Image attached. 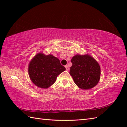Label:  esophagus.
Wrapping results in <instances>:
<instances>
[{
    "mask_svg": "<svg viewBox=\"0 0 127 127\" xmlns=\"http://www.w3.org/2000/svg\"><path fill=\"white\" fill-rule=\"evenodd\" d=\"M65 68H66V70L68 71V70H69V69L68 66V65H65Z\"/></svg>",
    "mask_w": 127,
    "mask_h": 127,
    "instance_id": "esophagus-1",
    "label": "esophagus"
}]
</instances>
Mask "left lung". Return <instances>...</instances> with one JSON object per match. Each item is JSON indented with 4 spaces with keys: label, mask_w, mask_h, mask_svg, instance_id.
<instances>
[{
    "label": "left lung",
    "mask_w": 127,
    "mask_h": 127,
    "mask_svg": "<svg viewBox=\"0 0 127 127\" xmlns=\"http://www.w3.org/2000/svg\"><path fill=\"white\" fill-rule=\"evenodd\" d=\"M71 62L70 74L78 87L90 90L98 84L100 78V67L95 59L88 55H76Z\"/></svg>",
    "instance_id": "1"
}]
</instances>
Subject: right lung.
Masks as SVG:
<instances>
[{
    "instance_id": "1",
    "label": "right lung",
    "mask_w": 127,
    "mask_h": 127,
    "mask_svg": "<svg viewBox=\"0 0 127 127\" xmlns=\"http://www.w3.org/2000/svg\"><path fill=\"white\" fill-rule=\"evenodd\" d=\"M65 70L60 61L53 55L37 53L28 66V74L31 81L38 87L48 88L56 81L57 77Z\"/></svg>"
}]
</instances>
